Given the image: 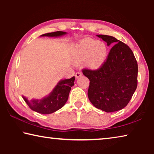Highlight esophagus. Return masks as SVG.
Here are the masks:
<instances>
[{"instance_id":"1","label":"esophagus","mask_w":154,"mask_h":154,"mask_svg":"<svg viewBox=\"0 0 154 154\" xmlns=\"http://www.w3.org/2000/svg\"><path fill=\"white\" fill-rule=\"evenodd\" d=\"M82 72H77L76 73H75V77L76 78H79V77H80L81 76H82Z\"/></svg>"}]
</instances>
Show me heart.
<instances>
[{"instance_id": "1", "label": "heart", "mask_w": 154, "mask_h": 154, "mask_svg": "<svg viewBox=\"0 0 154 154\" xmlns=\"http://www.w3.org/2000/svg\"><path fill=\"white\" fill-rule=\"evenodd\" d=\"M107 54L108 48L105 43L86 38L75 47L72 59L75 63H85L88 68L95 70L103 66Z\"/></svg>"}]
</instances>
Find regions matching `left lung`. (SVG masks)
Segmentation results:
<instances>
[{"label": "left lung", "instance_id": "obj_1", "mask_svg": "<svg viewBox=\"0 0 154 154\" xmlns=\"http://www.w3.org/2000/svg\"><path fill=\"white\" fill-rule=\"evenodd\" d=\"M98 37L114 45L105 63L97 70L83 69L90 79L88 98L98 109L110 113L124 109L137 87L138 64L128 46L112 36L98 35Z\"/></svg>", "mask_w": 154, "mask_h": 154}]
</instances>
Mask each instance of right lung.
I'll list each match as a JSON object with an SVG mask.
<instances>
[{"mask_svg":"<svg viewBox=\"0 0 154 154\" xmlns=\"http://www.w3.org/2000/svg\"><path fill=\"white\" fill-rule=\"evenodd\" d=\"M67 32L62 31L46 33L41 36H49V37H59L65 35ZM75 77L71 79H62L57 83L53 90L49 94L45 96L41 99L33 98L28 99L22 96L25 102L32 111L41 114H50L61 109L69 98V95L71 87L74 85Z\"/></svg>","mask_w":154,"mask_h":154,"instance_id":"add662e5","label":"right lung"}]
</instances>
